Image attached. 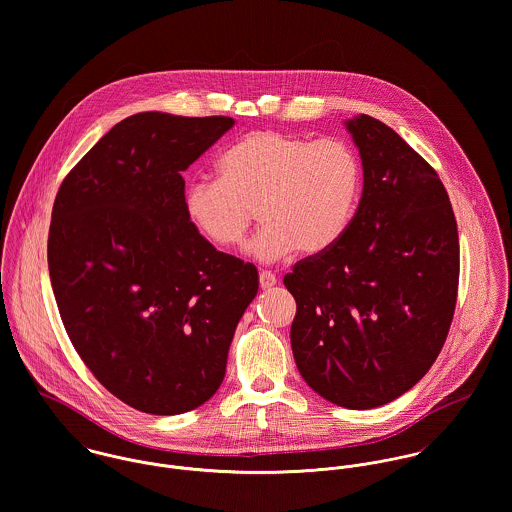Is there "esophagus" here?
Listing matches in <instances>:
<instances>
[{"label":"esophagus","mask_w":512,"mask_h":512,"mask_svg":"<svg viewBox=\"0 0 512 512\" xmlns=\"http://www.w3.org/2000/svg\"><path fill=\"white\" fill-rule=\"evenodd\" d=\"M259 284L261 288H271L277 284V275L273 271H261L259 273Z\"/></svg>","instance_id":"esophagus-1"}]
</instances>
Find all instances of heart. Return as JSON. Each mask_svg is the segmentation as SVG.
<instances>
[{"label":"heart","instance_id":"1","mask_svg":"<svg viewBox=\"0 0 512 512\" xmlns=\"http://www.w3.org/2000/svg\"><path fill=\"white\" fill-rule=\"evenodd\" d=\"M218 172L188 182L186 214L210 243L233 247L257 208L263 226L247 253L261 261L330 247L349 226L363 188L361 159L345 139L277 129L243 135L222 153Z\"/></svg>","mask_w":512,"mask_h":512}]
</instances>
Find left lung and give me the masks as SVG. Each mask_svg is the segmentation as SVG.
Returning a JSON list of instances; mask_svg holds the SVG:
<instances>
[{
	"instance_id": "left-lung-1",
	"label": "left lung",
	"mask_w": 512,
	"mask_h": 512,
	"mask_svg": "<svg viewBox=\"0 0 512 512\" xmlns=\"http://www.w3.org/2000/svg\"><path fill=\"white\" fill-rule=\"evenodd\" d=\"M363 161V194L347 229L284 275L296 300L290 343L320 397L353 410L412 389L454 320L459 237L434 171L371 115L347 121Z\"/></svg>"
}]
</instances>
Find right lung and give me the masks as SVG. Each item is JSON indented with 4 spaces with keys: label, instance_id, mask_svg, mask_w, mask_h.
Instances as JSON below:
<instances>
[{
    "label": "right lung",
    "instance_id": "add662e5",
    "mask_svg": "<svg viewBox=\"0 0 512 512\" xmlns=\"http://www.w3.org/2000/svg\"><path fill=\"white\" fill-rule=\"evenodd\" d=\"M233 125L226 115L145 112L119 121L58 188L47 241L64 330L127 406L198 408L226 375L235 326L259 288L184 208L186 171Z\"/></svg>",
    "mask_w": 512,
    "mask_h": 512
}]
</instances>
